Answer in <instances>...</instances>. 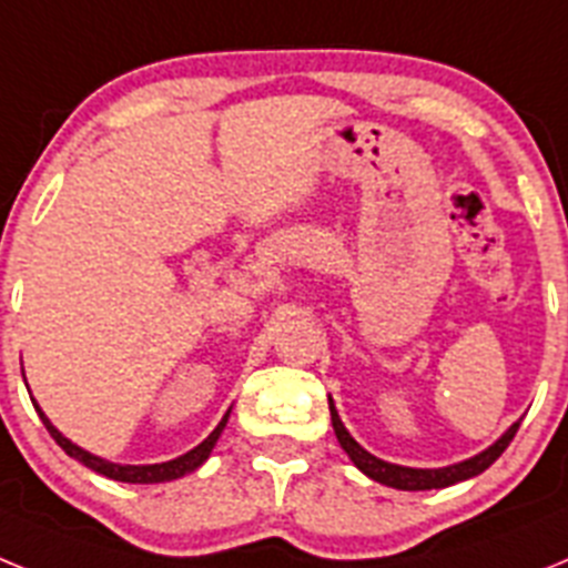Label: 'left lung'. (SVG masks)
Segmentation results:
<instances>
[{"label":"left lung","mask_w":568,"mask_h":568,"mask_svg":"<svg viewBox=\"0 0 568 568\" xmlns=\"http://www.w3.org/2000/svg\"><path fill=\"white\" fill-rule=\"evenodd\" d=\"M329 415H333V429H335V438H338L341 449L349 455V460H353V464L364 471L366 478H373V480H378V484L393 486V489H404V491L444 489V486H453V484H460V480L475 478V475H480V471L489 469V466L495 464L500 455H504V449L511 444V438H515V433H518V426H520V420H515V424H511L509 429H506V433L495 440V444L486 446L484 453L471 455V458L460 460V464L440 466V469H415V466L389 464V460H381V458H375L373 453H366L364 446H361L353 435L346 433V426L341 424L338 409H335L333 400H329Z\"/></svg>","instance_id":"left-lung-1"}]
</instances>
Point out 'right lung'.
I'll return each instance as SVG.
<instances>
[{"instance_id":"add662e5","label":"right lung","mask_w":568,"mask_h":568,"mask_svg":"<svg viewBox=\"0 0 568 568\" xmlns=\"http://www.w3.org/2000/svg\"><path fill=\"white\" fill-rule=\"evenodd\" d=\"M33 406H37V413H39V418H42V424L48 426L50 438L57 440V444L62 446V449L70 455V458H77L79 464H84V466H88V469L99 471V475H104V478L122 480V484H164V480L184 478V475L195 471V469H199V466L204 464V460L210 458L215 440L222 438L224 426H227V418H230V409H227V413H224V418L219 420V426H215L213 433H210L207 438L202 440V444L195 446V449H190V453L179 455V458L164 460V464L133 466V464H113V460H104V458H99V455L88 453V449H82V446H77V444H73V440L64 438V435L59 433L57 426L50 424V418L42 413V406H39L37 400H33Z\"/></svg>"}]
</instances>
